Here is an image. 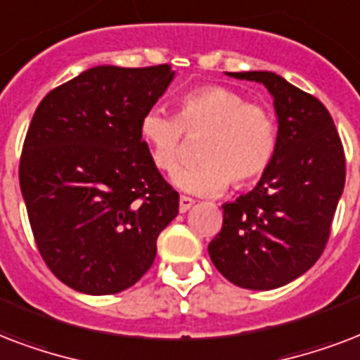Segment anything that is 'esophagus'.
Segmentation results:
<instances>
[{
  "mask_svg": "<svg viewBox=\"0 0 360 360\" xmlns=\"http://www.w3.org/2000/svg\"><path fill=\"white\" fill-rule=\"evenodd\" d=\"M193 202L195 200L191 199V197H186V195H182V197H180V212H188L189 208H191V206H193Z\"/></svg>",
  "mask_w": 360,
  "mask_h": 360,
  "instance_id": "obj_1",
  "label": "esophagus"
}]
</instances>
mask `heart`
<instances>
[{"mask_svg": "<svg viewBox=\"0 0 360 360\" xmlns=\"http://www.w3.org/2000/svg\"><path fill=\"white\" fill-rule=\"evenodd\" d=\"M141 139L155 169L172 172L182 160L184 135H205L197 150L200 163L174 172L172 184L191 195L224 193L229 182L246 188L263 176L278 148V127L269 108L248 103L225 86H205L178 101L176 116L148 110Z\"/></svg>", "mask_w": 360, "mask_h": 360, "instance_id": "obj_1", "label": "heart"}]
</instances>
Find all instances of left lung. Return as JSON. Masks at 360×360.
<instances>
[{"mask_svg": "<svg viewBox=\"0 0 360 360\" xmlns=\"http://www.w3.org/2000/svg\"><path fill=\"white\" fill-rule=\"evenodd\" d=\"M229 77L270 91L278 148L257 186L221 206L224 225L208 253L231 283L269 291L297 280L321 257L344 191V146L325 105L280 75Z\"/></svg>", "mask_w": 360, "mask_h": 360, "instance_id": "left-lung-1", "label": "left lung"}]
</instances>
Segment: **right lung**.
Listing matches in <instances>:
<instances>
[{
  "label": "right lung",
  "mask_w": 360,
  "mask_h": 360,
  "mask_svg": "<svg viewBox=\"0 0 360 360\" xmlns=\"http://www.w3.org/2000/svg\"><path fill=\"white\" fill-rule=\"evenodd\" d=\"M172 79L171 65L91 67L49 91L33 114L22 197L41 257L75 291L135 285L178 216V193L139 133Z\"/></svg>",
  "instance_id": "obj_1"
}]
</instances>
